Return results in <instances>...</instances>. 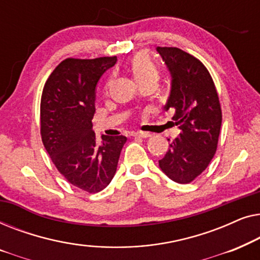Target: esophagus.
Segmentation results:
<instances>
[{
  "label": "esophagus",
  "mask_w": 260,
  "mask_h": 260,
  "mask_svg": "<svg viewBox=\"0 0 260 260\" xmlns=\"http://www.w3.org/2000/svg\"><path fill=\"white\" fill-rule=\"evenodd\" d=\"M135 137H142V138H148L151 136V134L149 133H144V131H137V133L134 134Z\"/></svg>",
  "instance_id": "1"
}]
</instances>
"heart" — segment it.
<instances>
[{
  "label": "heart",
  "mask_w": 260,
  "mask_h": 260,
  "mask_svg": "<svg viewBox=\"0 0 260 260\" xmlns=\"http://www.w3.org/2000/svg\"><path fill=\"white\" fill-rule=\"evenodd\" d=\"M130 67L138 83L145 80H158L159 72L157 66L155 65L154 61H152L150 56H149L147 53H137V54L131 59Z\"/></svg>",
  "instance_id": "obj_1"
}]
</instances>
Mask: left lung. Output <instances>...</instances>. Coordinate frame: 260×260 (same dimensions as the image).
Returning a JSON list of instances; mask_svg holds the SVG:
<instances>
[{
	"mask_svg": "<svg viewBox=\"0 0 260 260\" xmlns=\"http://www.w3.org/2000/svg\"><path fill=\"white\" fill-rule=\"evenodd\" d=\"M156 49L172 76L165 109L175 110L173 119L181 130L158 165L170 180L189 183L207 168L218 148L222 120L219 95L200 60L177 47Z\"/></svg>",
	"mask_w": 260,
	"mask_h": 260,
	"instance_id": "obj_1",
	"label": "left lung"
}]
</instances>
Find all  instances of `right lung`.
I'll return each instance as SVG.
<instances>
[{
  "instance_id": "right-lung-1",
  "label": "right lung",
  "mask_w": 260,
  "mask_h": 260,
  "mask_svg": "<svg viewBox=\"0 0 260 260\" xmlns=\"http://www.w3.org/2000/svg\"><path fill=\"white\" fill-rule=\"evenodd\" d=\"M117 56L62 60L46 80L40 104V133L46 151L71 184L87 193L104 189L115 176L125 136L92 130L95 86Z\"/></svg>"
}]
</instances>
